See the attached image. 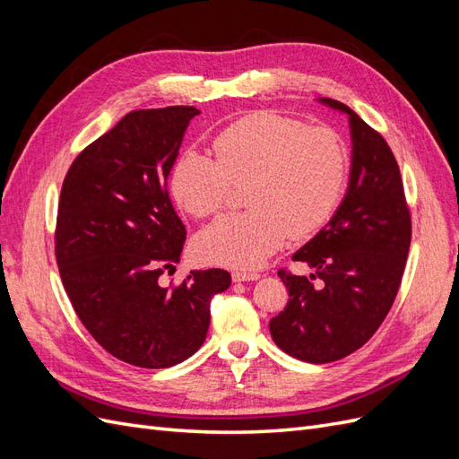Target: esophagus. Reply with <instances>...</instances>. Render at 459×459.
Masks as SVG:
<instances>
[{
  "mask_svg": "<svg viewBox=\"0 0 459 459\" xmlns=\"http://www.w3.org/2000/svg\"><path fill=\"white\" fill-rule=\"evenodd\" d=\"M258 277L260 275L256 272H233L231 273V280L235 283H239V281H256Z\"/></svg>",
  "mask_w": 459,
  "mask_h": 459,
  "instance_id": "1",
  "label": "esophagus"
}]
</instances>
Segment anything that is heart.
Returning a JSON list of instances; mask_svg holds the SVG:
<instances>
[{
	"label": "heart",
	"mask_w": 459,
	"mask_h": 459,
	"mask_svg": "<svg viewBox=\"0 0 459 459\" xmlns=\"http://www.w3.org/2000/svg\"><path fill=\"white\" fill-rule=\"evenodd\" d=\"M216 160L184 151L170 170V193L195 218L218 214L231 186L248 211L216 220L197 238V255L251 270L289 235L307 238L335 212L349 174V147L329 126L258 110L231 122L212 142Z\"/></svg>",
	"instance_id": "1"
}]
</instances>
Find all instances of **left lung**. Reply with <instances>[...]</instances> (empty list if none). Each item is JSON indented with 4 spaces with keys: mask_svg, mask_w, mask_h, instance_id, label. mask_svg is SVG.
<instances>
[{
    "mask_svg": "<svg viewBox=\"0 0 459 459\" xmlns=\"http://www.w3.org/2000/svg\"><path fill=\"white\" fill-rule=\"evenodd\" d=\"M319 103L349 115L352 164L337 212L293 255L325 283L280 270L289 290L270 319L273 342L310 364L335 362L364 346L396 299L411 241V218L398 162L383 135L341 101Z\"/></svg>",
    "mask_w": 459,
    "mask_h": 459,
    "instance_id": "8db88e82",
    "label": "left lung"
}]
</instances>
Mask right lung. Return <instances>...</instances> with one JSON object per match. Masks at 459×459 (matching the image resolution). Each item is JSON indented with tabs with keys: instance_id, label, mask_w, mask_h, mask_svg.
I'll return each instance as SVG.
<instances>
[{
	"instance_id": "1",
	"label": "right lung",
	"mask_w": 459,
	"mask_h": 459,
	"mask_svg": "<svg viewBox=\"0 0 459 459\" xmlns=\"http://www.w3.org/2000/svg\"><path fill=\"white\" fill-rule=\"evenodd\" d=\"M195 107L132 110L88 145L61 189L55 256L80 322L122 362L160 369L206 339L211 299L231 285L226 270H193L162 287L186 243L166 179Z\"/></svg>"
}]
</instances>
